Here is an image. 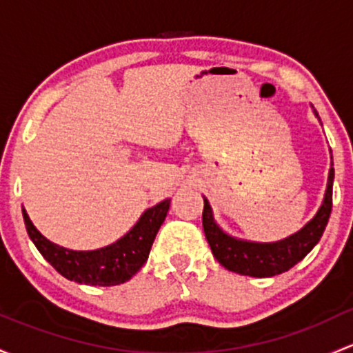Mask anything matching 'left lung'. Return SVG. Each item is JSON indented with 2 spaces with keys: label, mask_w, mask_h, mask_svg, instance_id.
Listing matches in <instances>:
<instances>
[{
  "label": "left lung",
  "mask_w": 353,
  "mask_h": 353,
  "mask_svg": "<svg viewBox=\"0 0 353 353\" xmlns=\"http://www.w3.org/2000/svg\"><path fill=\"white\" fill-rule=\"evenodd\" d=\"M313 113L320 120V117H318L314 108ZM330 159L333 161L332 150H330ZM332 165L333 162L330 164L326 191L316 214L301 230H298V232L285 236L283 240H277V242H250V240L236 239V236L228 235L214 221L210 201L206 198H203L205 199L203 230H205L206 240L210 243L214 259L225 269L250 277L277 276V274L285 272V270H289L291 267L298 264L299 261H303L313 250L314 245L320 242L321 235L325 232V226L328 223L330 213H332L333 179H335V170H333Z\"/></svg>",
  "instance_id": "left-lung-1"
}]
</instances>
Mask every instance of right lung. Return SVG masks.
<instances>
[{"instance_id": "right-lung-1", "label": "right lung", "mask_w": 353, "mask_h": 353, "mask_svg": "<svg viewBox=\"0 0 353 353\" xmlns=\"http://www.w3.org/2000/svg\"><path fill=\"white\" fill-rule=\"evenodd\" d=\"M169 205L170 199H164L148 208L121 239L96 250H70L50 242L35 228L27 210L23 208L21 211L30 240L61 276L77 284L118 285L132 279L147 262Z\"/></svg>"}]
</instances>
